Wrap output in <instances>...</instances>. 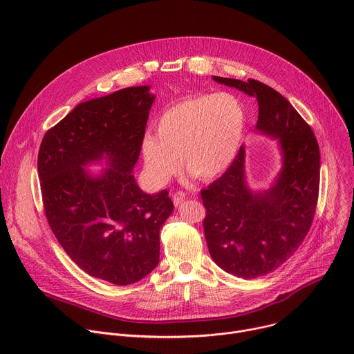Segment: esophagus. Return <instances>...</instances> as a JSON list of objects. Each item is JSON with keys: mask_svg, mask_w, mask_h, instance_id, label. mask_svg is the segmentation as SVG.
<instances>
[{"mask_svg": "<svg viewBox=\"0 0 354 354\" xmlns=\"http://www.w3.org/2000/svg\"><path fill=\"white\" fill-rule=\"evenodd\" d=\"M187 196H186V193L185 192H182V190H178V192H175L174 194H172V200H174V205L175 206H179L182 201H185V198H186Z\"/></svg>", "mask_w": 354, "mask_h": 354, "instance_id": "obj_1", "label": "esophagus"}]
</instances>
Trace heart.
Masks as SVG:
<instances>
[{
    "label": "heart",
    "mask_w": 354,
    "mask_h": 354,
    "mask_svg": "<svg viewBox=\"0 0 354 354\" xmlns=\"http://www.w3.org/2000/svg\"><path fill=\"white\" fill-rule=\"evenodd\" d=\"M245 109L231 93L196 95L169 105L147 134L141 153L148 174L167 182L180 168L198 180L220 176L234 161L245 131Z\"/></svg>",
    "instance_id": "1"
}]
</instances>
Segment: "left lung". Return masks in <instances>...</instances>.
Wrapping results in <instances>:
<instances>
[{"label":"left lung","mask_w":354,"mask_h":354,"mask_svg":"<svg viewBox=\"0 0 354 354\" xmlns=\"http://www.w3.org/2000/svg\"><path fill=\"white\" fill-rule=\"evenodd\" d=\"M213 80L257 97V129L280 140L283 168L269 190L254 193L246 186L241 148L230 168L200 192L213 261L232 276L255 279L291 258L311 228L319 194V145L310 124L269 85L257 80Z\"/></svg>","instance_id":"8db88e82"}]
</instances>
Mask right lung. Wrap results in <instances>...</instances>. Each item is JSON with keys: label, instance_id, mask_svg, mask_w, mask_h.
Returning a JSON list of instances; mask_svg holds the SVG:
<instances>
[{"label": "right lung", "instance_id": "1", "mask_svg": "<svg viewBox=\"0 0 354 354\" xmlns=\"http://www.w3.org/2000/svg\"><path fill=\"white\" fill-rule=\"evenodd\" d=\"M149 86H130L80 104L46 131L37 156L44 214L80 269L133 284L160 262V228L174 212L167 190L144 193L131 175L151 105ZM99 177L82 167L102 159Z\"/></svg>", "mask_w": 354, "mask_h": 354}]
</instances>
